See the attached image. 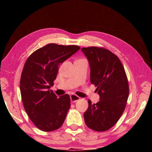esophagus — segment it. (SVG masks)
Wrapping results in <instances>:
<instances>
[{
    "label": "esophagus",
    "mask_w": 152,
    "mask_h": 152,
    "mask_svg": "<svg viewBox=\"0 0 152 152\" xmlns=\"http://www.w3.org/2000/svg\"><path fill=\"white\" fill-rule=\"evenodd\" d=\"M80 98L77 96V95H76V94H73L70 95V100H71V101L73 102H75L76 101H78V100H80Z\"/></svg>",
    "instance_id": "esophagus-1"
}]
</instances>
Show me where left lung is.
Masks as SVG:
<instances>
[{"mask_svg":"<svg viewBox=\"0 0 152 152\" xmlns=\"http://www.w3.org/2000/svg\"><path fill=\"white\" fill-rule=\"evenodd\" d=\"M88 60L91 82L96 87L100 101L84 113L87 127L96 132H105L120 119L127 104L129 84L125 69L117 56L103 48H82Z\"/></svg>","mask_w":152,"mask_h":152,"instance_id":"1","label":"left lung"}]
</instances>
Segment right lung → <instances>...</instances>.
<instances>
[{"label": "right lung", "mask_w": 152, "mask_h": 152, "mask_svg": "<svg viewBox=\"0 0 152 152\" xmlns=\"http://www.w3.org/2000/svg\"><path fill=\"white\" fill-rule=\"evenodd\" d=\"M78 45L49 43L29 56L23 69L20 90L24 109L31 121L43 132L63 125L70 107L68 94L58 97L53 86L59 66L80 50Z\"/></svg>", "instance_id": "add662e5"}]
</instances>
